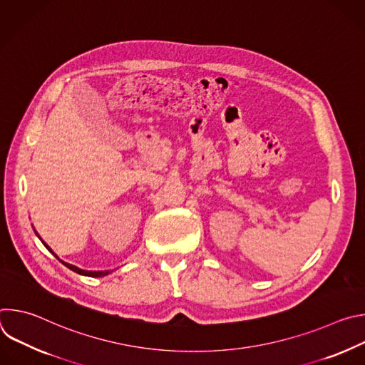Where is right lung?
Listing matches in <instances>:
<instances>
[{
  "mask_svg": "<svg viewBox=\"0 0 365 365\" xmlns=\"http://www.w3.org/2000/svg\"><path fill=\"white\" fill-rule=\"evenodd\" d=\"M44 244V242H43ZM46 245V244H44ZM46 248L48 250V251H51L47 245H46ZM63 263V262H62ZM68 269H71L72 272H75V273H78V274H82V276H89V277H101V276H107L110 272L108 270H106V272H86V270H81V269H78V267H75V266H72V264H69V263H63Z\"/></svg>",
  "mask_w": 365,
  "mask_h": 365,
  "instance_id": "obj_1",
  "label": "right lung"
}]
</instances>
